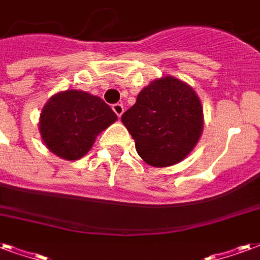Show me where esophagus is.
I'll use <instances>...</instances> for the list:
<instances>
[{
  "label": "esophagus",
  "mask_w": 260,
  "mask_h": 260,
  "mask_svg": "<svg viewBox=\"0 0 260 260\" xmlns=\"http://www.w3.org/2000/svg\"><path fill=\"white\" fill-rule=\"evenodd\" d=\"M112 109H114V112L118 115L119 118H120L123 115V112H124V107H123L122 103H116V104L112 105Z\"/></svg>",
  "instance_id": "esophagus-1"
}]
</instances>
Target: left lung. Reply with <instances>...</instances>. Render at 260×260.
<instances>
[{
    "label": "left lung",
    "mask_w": 260,
    "mask_h": 260,
    "mask_svg": "<svg viewBox=\"0 0 260 260\" xmlns=\"http://www.w3.org/2000/svg\"><path fill=\"white\" fill-rule=\"evenodd\" d=\"M148 165L167 167L185 159L203 132L202 103L190 86L174 77L156 79L122 115Z\"/></svg>",
    "instance_id": "left-lung-1"
}]
</instances>
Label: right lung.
Instances as JSON below:
<instances>
[{
	"instance_id": "1",
	"label": "right lung",
	"mask_w": 260,
	"mask_h": 260,
	"mask_svg": "<svg viewBox=\"0 0 260 260\" xmlns=\"http://www.w3.org/2000/svg\"><path fill=\"white\" fill-rule=\"evenodd\" d=\"M118 119L100 97L81 90L54 94L41 112L40 132L50 151L67 160L85 156L95 137Z\"/></svg>"
}]
</instances>
